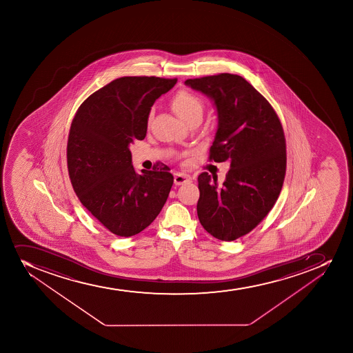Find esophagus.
Here are the masks:
<instances>
[{
	"label": "esophagus",
	"mask_w": 353,
	"mask_h": 353,
	"mask_svg": "<svg viewBox=\"0 0 353 353\" xmlns=\"http://www.w3.org/2000/svg\"><path fill=\"white\" fill-rule=\"evenodd\" d=\"M174 182L176 185H183V184H186V183L191 182V177L188 176V174H176V176H174Z\"/></svg>",
	"instance_id": "1"
}]
</instances>
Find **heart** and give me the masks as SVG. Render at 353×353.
<instances>
[{
    "label": "heart",
    "mask_w": 353,
    "mask_h": 353,
    "mask_svg": "<svg viewBox=\"0 0 353 353\" xmlns=\"http://www.w3.org/2000/svg\"><path fill=\"white\" fill-rule=\"evenodd\" d=\"M172 108L182 119L192 115L194 112H203V103L196 95L188 91H181L174 95Z\"/></svg>",
    "instance_id": "heart-1"
}]
</instances>
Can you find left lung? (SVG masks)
Here are the masks:
<instances>
[{
	"instance_id": "8db88e82",
	"label": "left lung",
	"mask_w": 353,
	"mask_h": 353,
	"mask_svg": "<svg viewBox=\"0 0 353 353\" xmlns=\"http://www.w3.org/2000/svg\"><path fill=\"white\" fill-rule=\"evenodd\" d=\"M213 101L217 130L210 160L230 162L222 185L203 172L198 177L200 223L224 241L253 230L279 198L285 176V138L272 105L244 78L221 74L185 81Z\"/></svg>"
}]
</instances>
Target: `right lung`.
Segmentation results:
<instances>
[{
  "instance_id": "1",
  "label": "right lung",
  "mask_w": 353,
  "mask_h": 353,
  "mask_svg": "<svg viewBox=\"0 0 353 353\" xmlns=\"http://www.w3.org/2000/svg\"><path fill=\"white\" fill-rule=\"evenodd\" d=\"M177 79L122 77L90 95L78 108L68 139V170L86 210L110 232L131 237L160 214L174 183L168 167L132 165L130 143L146 137L150 109Z\"/></svg>"
}]
</instances>
